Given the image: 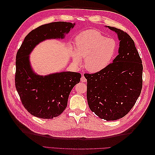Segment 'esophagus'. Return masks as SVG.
I'll return each mask as SVG.
<instances>
[{"label": "esophagus", "mask_w": 155, "mask_h": 155, "mask_svg": "<svg viewBox=\"0 0 155 155\" xmlns=\"http://www.w3.org/2000/svg\"><path fill=\"white\" fill-rule=\"evenodd\" d=\"M81 82H86L87 81V79L85 78V76H84V75H83L82 77L81 78Z\"/></svg>", "instance_id": "obj_1"}]
</instances>
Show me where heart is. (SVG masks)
<instances>
[{"label":"heart","instance_id":"1","mask_svg":"<svg viewBox=\"0 0 155 155\" xmlns=\"http://www.w3.org/2000/svg\"><path fill=\"white\" fill-rule=\"evenodd\" d=\"M117 51V43L112 38H107L100 31L88 30L76 36L75 40L74 60L80 63L85 59V67L88 71L97 72L109 66Z\"/></svg>","mask_w":155,"mask_h":155}]
</instances>
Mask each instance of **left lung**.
Instances as JSON below:
<instances>
[{
	"mask_svg": "<svg viewBox=\"0 0 155 155\" xmlns=\"http://www.w3.org/2000/svg\"><path fill=\"white\" fill-rule=\"evenodd\" d=\"M118 36V55L105 69L84 74L90 109L101 119L123 118L134 105L142 88L143 65L134 41L127 33L109 26Z\"/></svg>",
	"mask_w": 155,
	"mask_h": 155,
	"instance_id": "left-lung-1",
	"label": "left lung"
}]
</instances>
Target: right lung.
Masks as SVG:
<instances>
[{"mask_svg":"<svg viewBox=\"0 0 155 155\" xmlns=\"http://www.w3.org/2000/svg\"><path fill=\"white\" fill-rule=\"evenodd\" d=\"M75 23L54 22L31 31L16 55L15 85L22 104L30 113L39 118L51 119L66 109L72 88L80 81V73L63 72L42 76L32 71L29 54L40 42L63 39Z\"/></svg>","mask_w":155,"mask_h":155,"instance_id":"1","label":"right lung"}]
</instances>
